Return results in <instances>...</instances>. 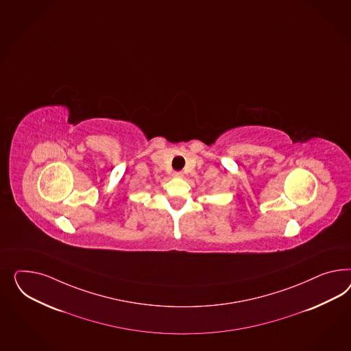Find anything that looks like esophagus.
<instances>
[{"label": "esophagus", "instance_id": "34e87169", "mask_svg": "<svg viewBox=\"0 0 351 351\" xmlns=\"http://www.w3.org/2000/svg\"><path fill=\"white\" fill-rule=\"evenodd\" d=\"M173 176H174V177H182V176H183V173H182V171H174V173H173Z\"/></svg>", "mask_w": 351, "mask_h": 351}]
</instances>
